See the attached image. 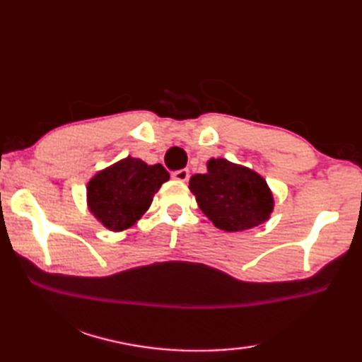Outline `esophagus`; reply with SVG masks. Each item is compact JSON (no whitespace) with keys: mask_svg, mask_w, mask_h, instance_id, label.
I'll return each mask as SVG.
<instances>
[{"mask_svg":"<svg viewBox=\"0 0 362 362\" xmlns=\"http://www.w3.org/2000/svg\"><path fill=\"white\" fill-rule=\"evenodd\" d=\"M173 179L177 182L185 183L189 179V171L188 169H180V171H175V173H173Z\"/></svg>","mask_w":362,"mask_h":362,"instance_id":"34e87169","label":"esophagus"}]
</instances>
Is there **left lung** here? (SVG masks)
<instances>
[{
  "label": "left lung",
  "instance_id": "obj_1",
  "mask_svg": "<svg viewBox=\"0 0 362 362\" xmlns=\"http://www.w3.org/2000/svg\"><path fill=\"white\" fill-rule=\"evenodd\" d=\"M189 191L205 216L226 232L263 224L274 210V196L263 177L226 158L209 160L206 174L189 179Z\"/></svg>",
  "mask_w": 362,
  "mask_h": 362
}]
</instances>
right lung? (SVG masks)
<instances>
[{
	"mask_svg": "<svg viewBox=\"0 0 362 362\" xmlns=\"http://www.w3.org/2000/svg\"><path fill=\"white\" fill-rule=\"evenodd\" d=\"M166 180L169 174L160 163L151 166L129 156L88 182V209L104 227L121 232L148 211L153 194Z\"/></svg>",
	"mask_w": 362,
	"mask_h": 362,
	"instance_id": "right-lung-1",
	"label": "right lung"
}]
</instances>
